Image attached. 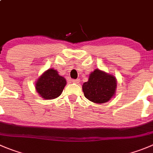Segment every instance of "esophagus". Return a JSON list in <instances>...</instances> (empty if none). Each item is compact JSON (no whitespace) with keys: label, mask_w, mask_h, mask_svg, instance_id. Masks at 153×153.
Here are the masks:
<instances>
[{"label":"esophagus","mask_w":153,"mask_h":153,"mask_svg":"<svg viewBox=\"0 0 153 153\" xmlns=\"http://www.w3.org/2000/svg\"><path fill=\"white\" fill-rule=\"evenodd\" d=\"M72 83H75V84H79L80 79H73V80H72Z\"/></svg>","instance_id":"obj_1"}]
</instances>
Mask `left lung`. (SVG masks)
<instances>
[{
  "label": "left lung",
  "mask_w": 153,
  "mask_h": 153,
  "mask_svg": "<svg viewBox=\"0 0 153 153\" xmlns=\"http://www.w3.org/2000/svg\"><path fill=\"white\" fill-rule=\"evenodd\" d=\"M117 79L114 75L96 68L82 85L85 97L94 103H104L115 95Z\"/></svg>",
  "instance_id": "8db88e82"
}]
</instances>
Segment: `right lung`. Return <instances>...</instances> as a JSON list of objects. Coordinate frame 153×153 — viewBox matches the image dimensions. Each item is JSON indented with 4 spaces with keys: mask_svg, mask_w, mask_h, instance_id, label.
Returning a JSON list of instances; mask_svg holds the SVG:
<instances>
[{
    "mask_svg": "<svg viewBox=\"0 0 153 153\" xmlns=\"http://www.w3.org/2000/svg\"><path fill=\"white\" fill-rule=\"evenodd\" d=\"M66 85V80L59 75L57 70L49 68L35 82V90L44 100H53L61 95Z\"/></svg>",
    "mask_w": 153,
    "mask_h": 153,
    "instance_id": "right-lung-1",
    "label": "right lung"
}]
</instances>
